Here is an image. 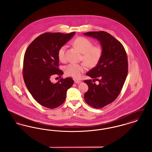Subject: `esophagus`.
Here are the masks:
<instances>
[{"instance_id": "obj_1", "label": "esophagus", "mask_w": 152, "mask_h": 152, "mask_svg": "<svg viewBox=\"0 0 152 152\" xmlns=\"http://www.w3.org/2000/svg\"><path fill=\"white\" fill-rule=\"evenodd\" d=\"M74 82L75 83H76V84H80L81 83V81L79 80H74Z\"/></svg>"}]
</instances>
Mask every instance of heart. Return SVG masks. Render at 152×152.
<instances>
[{
    "mask_svg": "<svg viewBox=\"0 0 152 152\" xmlns=\"http://www.w3.org/2000/svg\"><path fill=\"white\" fill-rule=\"evenodd\" d=\"M73 45L83 53V60L90 66H95L100 61L102 56V51L99 46L93 47V43L88 39L84 37H79L73 40ZM65 45L60 47L58 51L59 60L64 61L65 58ZM87 69L84 64L70 63L65 67V72L68 75L78 79Z\"/></svg>",
    "mask_w": 152,
    "mask_h": 152,
    "instance_id": "b5f03b06",
    "label": "heart"
}]
</instances>
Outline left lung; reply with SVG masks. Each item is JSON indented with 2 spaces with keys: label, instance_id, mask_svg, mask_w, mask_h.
Instances as JSON below:
<instances>
[{
  "label": "left lung",
  "instance_id": "8db88e82",
  "mask_svg": "<svg viewBox=\"0 0 152 152\" xmlns=\"http://www.w3.org/2000/svg\"><path fill=\"white\" fill-rule=\"evenodd\" d=\"M97 39L101 45L102 53L96 66L86 73L98 80L97 85L91 80L84 82L88 86L84 94L87 104L94 108H101L114 101L123 88L128 74V59L122 44L105 31H93L84 34Z\"/></svg>",
  "mask_w": 152,
  "mask_h": 152
}]
</instances>
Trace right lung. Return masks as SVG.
I'll return each instance as SVG.
<instances>
[{"label":"right lung","instance_id":"1","mask_svg":"<svg viewBox=\"0 0 152 152\" xmlns=\"http://www.w3.org/2000/svg\"><path fill=\"white\" fill-rule=\"evenodd\" d=\"M73 32L44 33L36 37L26 51L23 61V78L30 94L38 103L46 108L53 109L65 100L67 90L72 87L70 77L53 83L51 76L63 75L58 68V51L72 38Z\"/></svg>","mask_w":152,"mask_h":152}]
</instances>
